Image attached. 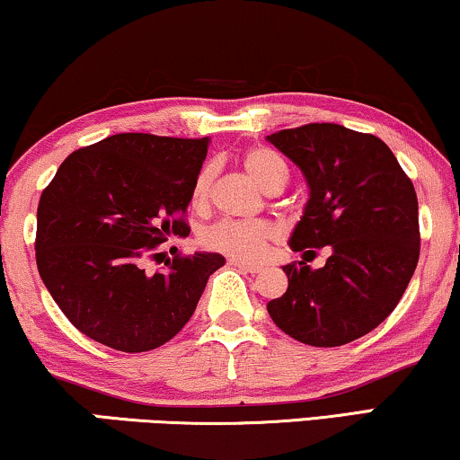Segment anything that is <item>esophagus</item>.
<instances>
[{"instance_id": "1", "label": "esophagus", "mask_w": 460, "mask_h": 460, "mask_svg": "<svg viewBox=\"0 0 460 460\" xmlns=\"http://www.w3.org/2000/svg\"><path fill=\"white\" fill-rule=\"evenodd\" d=\"M229 264H231V267H235V269H239V270H243V273H252V275H254V273H261V270H262V267H261V264H252V262H242V261H233V258H231V261H229Z\"/></svg>"}]
</instances>
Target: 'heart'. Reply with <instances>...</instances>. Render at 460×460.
Returning a JSON list of instances; mask_svg holds the SVG:
<instances>
[{
	"label": "heart",
	"instance_id": "b5f03b06",
	"mask_svg": "<svg viewBox=\"0 0 460 460\" xmlns=\"http://www.w3.org/2000/svg\"><path fill=\"white\" fill-rule=\"evenodd\" d=\"M242 164L245 172L256 181L258 187L267 193H277L288 183L289 171L283 160L267 147H252L243 154ZM212 166L206 164L193 179L190 204L193 210H204L210 199ZM279 231L270 221L254 218V221H218L202 233V245L233 261L254 262L264 256L269 245L275 242Z\"/></svg>",
	"mask_w": 460,
	"mask_h": 460
}]
</instances>
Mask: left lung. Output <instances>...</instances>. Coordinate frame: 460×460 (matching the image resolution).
<instances>
[{"label":"left lung","instance_id":"left-lung-1","mask_svg":"<svg viewBox=\"0 0 460 460\" xmlns=\"http://www.w3.org/2000/svg\"><path fill=\"white\" fill-rule=\"evenodd\" d=\"M267 139L302 168L310 187L289 245L306 261L316 247L332 250L323 270L286 264L288 292L267 310L302 344L344 346L381 325L409 288L421 252L415 187L371 133L310 122Z\"/></svg>","mask_w":460,"mask_h":460}]
</instances>
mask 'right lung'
Returning <instances> with one entry per match:
<instances>
[{"label": "right lung", "mask_w": 460, "mask_h": 460, "mask_svg": "<svg viewBox=\"0 0 460 460\" xmlns=\"http://www.w3.org/2000/svg\"><path fill=\"white\" fill-rule=\"evenodd\" d=\"M208 139L119 133L75 150L37 206L39 275L66 319L100 344L147 352L177 335L198 306L221 254H174L146 273L147 258L185 221Z\"/></svg>", "instance_id": "1"}]
</instances>
